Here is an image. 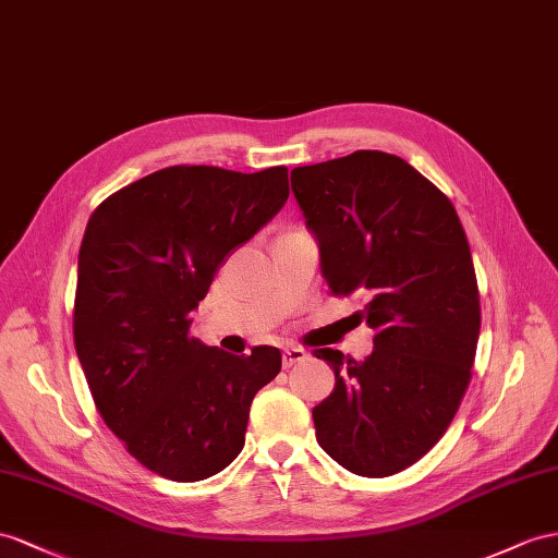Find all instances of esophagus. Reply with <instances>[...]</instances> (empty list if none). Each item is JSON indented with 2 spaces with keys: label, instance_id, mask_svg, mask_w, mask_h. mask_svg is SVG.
<instances>
[{
  "label": "esophagus",
  "instance_id": "esophagus-1",
  "mask_svg": "<svg viewBox=\"0 0 558 558\" xmlns=\"http://www.w3.org/2000/svg\"><path fill=\"white\" fill-rule=\"evenodd\" d=\"M306 351L302 349V347H288L282 351V365L284 367H292V365H296V363H302V361H306Z\"/></svg>",
  "mask_w": 558,
  "mask_h": 558
}]
</instances>
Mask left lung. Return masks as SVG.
<instances>
[{
	"instance_id": "1",
	"label": "left lung",
	"mask_w": 558,
	"mask_h": 558,
	"mask_svg": "<svg viewBox=\"0 0 558 558\" xmlns=\"http://www.w3.org/2000/svg\"><path fill=\"white\" fill-rule=\"evenodd\" d=\"M292 193L318 238L337 296L365 294L375 349H335V391L313 408L320 448L359 476L415 464L446 434L476 359V270L450 199L403 157L355 150L292 169Z\"/></svg>"
}]
</instances>
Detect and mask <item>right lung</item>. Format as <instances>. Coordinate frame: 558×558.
I'll use <instances>...</instances> for the list:
<instances>
[{
	"mask_svg": "<svg viewBox=\"0 0 558 558\" xmlns=\"http://www.w3.org/2000/svg\"><path fill=\"white\" fill-rule=\"evenodd\" d=\"M288 167L242 174L177 165L106 197L77 259L75 351L96 410L132 457L179 483L203 481L245 446L276 347L233 355L191 335L223 259L288 203Z\"/></svg>",
	"mask_w": 558,
	"mask_h": 558,
	"instance_id": "1",
	"label": "right lung"
}]
</instances>
